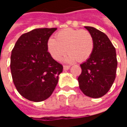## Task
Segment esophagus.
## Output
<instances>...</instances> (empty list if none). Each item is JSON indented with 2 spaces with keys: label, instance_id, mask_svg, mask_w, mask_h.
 Returning a JSON list of instances; mask_svg holds the SVG:
<instances>
[{
  "label": "esophagus",
  "instance_id": "obj_1",
  "mask_svg": "<svg viewBox=\"0 0 127 127\" xmlns=\"http://www.w3.org/2000/svg\"><path fill=\"white\" fill-rule=\"evenodd\" d=\"M69 69H70V66H66V65H64L63 66L64 70H68Z\"/></svg>",
  "mask_w": 127,
  "mask_h": 127
}]
</instances>
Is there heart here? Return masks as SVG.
<instances>
[{
    "label": "heart",
    "instance_id": "heart-1",
    "mask_svg": "<svg viewBox=\"0 0 127 127\" xmlns=\"http://www.w3.org/2000/svg\"><path fill=\"white\" fill-rule=\"evenodd\" d=\"M56 39L47 41V50L52 58L60 61L65 53L67 63L75 61L84 62L90 58L94 49V41L91 34L85 30L66 29L56 34Z\"/></svg>",
    "mask_w": 127,
    "mask_h": 127
}]
</instances>
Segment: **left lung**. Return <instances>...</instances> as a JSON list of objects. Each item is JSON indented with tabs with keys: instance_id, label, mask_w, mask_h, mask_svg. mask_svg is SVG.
<instances>
[{
	"instance_id": "left-lung-1",
	"label": "left lung",
	"mask_w": 127,
	"mask_h": 127,
	"mask_svg": "<svg viewBox=\"0 0 127 127\" xmlns=\"http://www.w3.org/2000/svg\"><path fill=\"white\" fill-rule=\"evenodd\" d=\"M84 28L93 38L94 49L90 58L80 64L82 73L77 80L85 95L99 98L109 91L114 82L118 64L116 52L105 34L92 26Z\"/></svg>"
}]
</instances>
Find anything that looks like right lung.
<instances>
[{"label": "right lung", "mask_w": 127, "mask_h": 127, "mask_svg": "<svg viewBox=\"0 0 127 127\" xmlns=\"http://www.w3.org/2000/svg\"><path fill=\"white\" fill-rule=\"evenodd\" d=\"M56 28L36 29L21 35L11 56V71L15 88L34 102L49 98L63 71L62 64L47 52V41Z\"/></svg>", "instance_id": "1"}]
</instances>
